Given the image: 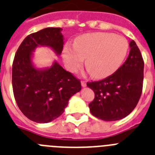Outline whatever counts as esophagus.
<instances>
[{
    "label": "esophagus",
    "mask_w": 155,
    "mask_h": 155,
    "mask_svg": "<svg viewBox=\"0 0 155 155\" xmlns=\"http://www.w3.org/2000/svg\"><path fill=\"white\" fill-rule=\"evenodd\" d=\"M81 84H82V86H83V87H85V86H86V81L82 80V81H81Z\"/></svg>",
    "instance_id": "1"
}]
</instances>
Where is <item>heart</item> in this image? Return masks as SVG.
Wrapping results in <instances>:
<instances>
[{"label":"heart","instance_id":"b5f03b06","mask_svg":"<svg viewBox=\"0 0 155 155\" xmlns=\"http://www.w3.org/2000/svg\"><path fill=\"white\" fill-rule=\"evenodd\" d=\"M129 44L124 37L111 33L88 34L67 45L63 58L66 67L76 72L84 63L96 78H104L117 70L127 54Z\"/></svg>","mask_w":155,"mask_h":155}]
</instances>
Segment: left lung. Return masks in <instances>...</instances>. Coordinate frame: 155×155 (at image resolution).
<instances>
[{"mask_svg":"<svg viewBox=\"0 0 155 155\" xmlns=\"http://www.w3.org/2000/svg\"><path fill=\"white\" fill-rule=\"evenodd\" d=\"M127 58L112 75L99 81L88 82L94 91V100L89 104L94 117L106 121L124 118L136 107L142 93L143 62L140 51L134 40L130 42Z\"/></svg>","mask_w":155,"mask_h":155,"instance_id":"8db88e82","label":"left lung"}]
</instances>
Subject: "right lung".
Instances as JSON below:
<instances>
[{"label":"right lung","mask_w":155,"mask_h":155,"mask_svg":"<svg viewBox=\"0 0 155 155\" xmlns=\"http://www.w3.org/2000/svg\"><path fill=\"white\" fill-rule=\"evenodd\" d=\"M60 28H46L24 39L15 55L12 86L17 105L22 114L36 123H48L63 114L69 100L81 90L79 79L55 62L38 70L31 62V52L38 45H47L57 54L63 49Z\"/></svg>","instance_id":"add662e5"}]
</instances>
